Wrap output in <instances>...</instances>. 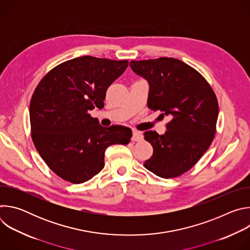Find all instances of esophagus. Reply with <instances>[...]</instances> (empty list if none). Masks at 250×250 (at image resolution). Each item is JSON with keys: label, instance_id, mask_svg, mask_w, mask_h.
Masks as SVG:
<instances>
[{"label": "esophagus", "instance_id": "34e87169", "mask_svg": "<svg viewBox=\"0 0 250 250\" xmlns=\"http://www.w3.org/2000/svg\"><path fill=\"white\" fill-rule=\"evenodd\" d=\"M142 139V134L136 130H133L132 132V137H131V140L132 141H140Z\"/></svg>", "mask_w": 250, "mask_h": 250}]
</instances>
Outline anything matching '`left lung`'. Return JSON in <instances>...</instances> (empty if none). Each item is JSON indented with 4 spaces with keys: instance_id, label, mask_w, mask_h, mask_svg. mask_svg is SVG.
<instances>
[{
    "instance_id": "left-lung-1",
    "label": "left lung",
    "mask_w": 250,
    "mask_h": 250,
    "mask_svg": "<svg viewBox=\"0 0 250 250\" xmlns=\"http://www.w3.org/2000/svg\"><path fill=\"white\" fill-rule=\"evenodd\" d=\"M129 66L148 82V108L171 118L164 134L145 132L153 147L145 167L162 178L180 176L199 161L215 136L217 97L198 71L179 59L131 60Z\"/></svg>"
}]
</instances>
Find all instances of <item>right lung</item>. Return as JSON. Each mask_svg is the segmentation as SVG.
I'll return each instance as SVG.
<instances>
[{"label": "right lung", "instance_id": "obj_1", "mask_svg": "<svg viewBox=\"0 0 250 250\" xmlns=\"http://www.w3.org/2000/svg\"><path fill=\"white\" fill-rule=\"evenodd\" d=\"M127 65V60L77 57L50 70L34 90L29 104L32 141L62 179L73 184L92 179L104 168L106 148L130 141V128L102 126L88 114L104 108L106 90Z\"/></svg>", "mask_w": 250, "mask_h": 250}]
</instances>
